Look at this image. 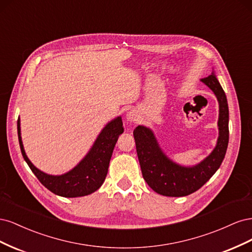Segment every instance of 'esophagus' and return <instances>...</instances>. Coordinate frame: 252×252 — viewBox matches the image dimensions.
<instances>
[{"label": "esophagus", "instance_id": "esophagus-1", "mask_svg": "<svg viewBox=\"0 0 252 252\" xmlns=\"http://www.w3.org/2000/svg\"><path fill=\"white\" fill-rule=\"evenodd\" d=\"M126 118L128 121H135L136 118H138V112H136L135 110L128 111L126 114Z\"/></svg>", "mask_w": 252, "mask_h": 252}]
</instances>
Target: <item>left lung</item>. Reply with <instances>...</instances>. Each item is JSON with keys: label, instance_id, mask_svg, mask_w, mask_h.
<instances>
[{"label": "left lung", "instance_id": "1", "mask_svg": "<svg viewBox=\"0 0 252 252\" xmlns=\"http://www.w3.org/2000/svg\"><path fill=\"white\" fill-rule=\"evenodd\" d=\"M201 81L213 91L219 102V138L215 149L203 161L193 166L180 165L165 155L150 128L139 125L133 131L143 178L158 194L185 196L193 193L216 173L225 158L229 141L227 97L213 68L211 74Z\"/></svg>", "mask_w": 252, "mask_h": 252}]
</instances>
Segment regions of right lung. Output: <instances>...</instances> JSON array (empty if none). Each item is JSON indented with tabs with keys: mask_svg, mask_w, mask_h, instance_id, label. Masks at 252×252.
<instances>
[{
	"mask_svg": "<svg viewBox=\"0 0 252 252\" xmlns=\"http://www.w3.org/2000/svg\"><path fill=\"white\" fill-rule=\"evenodd\" d=\"M124 132L122 118L118 117L108 122L97 135L93 147L81 162L71 170L61 175H52L37 169L30 162L23 146L21 136V122L18 120V136L22 151L29 168L42 184L51 192L64 197H78L93 193L102 186L108 172L112 151L119 135Z\"/></svg>",
	"mask_w": 252,
	"mask_h": 252,
	"instance_id": "add662e5",
	"label": "right lung"
}]
</instances>
